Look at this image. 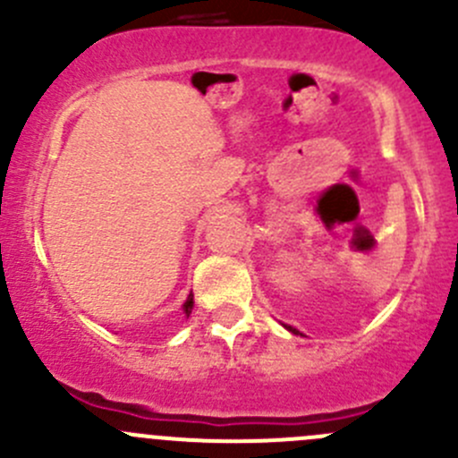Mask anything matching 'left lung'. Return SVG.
<instances>
[{"instance_id": "left-lung-1", "label": "left lung", "mask_w": 458, "mask_h": 458, "mask_svg": "<svg viewBox=\"0 0 458 458\" xmlns=\"http://www.w3.org/2000/svg\"><path fill=\"white\" fill-rule=\"evenodd\" d=\"M285 327H288L290 332H294V335H299V330H297V327H293V326H285Z\"/></svg>"}]
</instances>
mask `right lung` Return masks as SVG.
<instances>
[{
	"instance_id": "obj_1",
	"label": "right lung",
	"mask_w": 458,
	"mask_h": 458,
	"mask_svg": "<svg viewBox=\"0 0 458 458\" xmlns=\"http://www.w3.org/2000/svg\"><path fill=\"white\" fill-rule=\"evenodd\" d=\"M192 308H195V299H192V293H191V294H188L186 303H183V315H186V318H188V317H191Z\"/></svg>"
}]
</instances>
